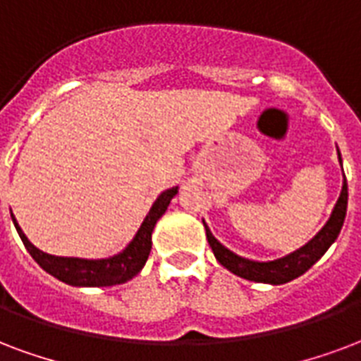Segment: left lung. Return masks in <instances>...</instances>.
Instances as JSON below:
<instances>
[{"instance_id":"1","label":"left lung","mask_w":361,"mask_h":361,"mask_svg":"<svg viewBox=\"0 0 361 361\" xmlns=\"http://www.w3.org/2000/svg\"><path fill=\"white\" fill-rule=\"evenodd\" d=\"M338 161H341V154H338ZM341 167H343V161H341ZM346 203H348V186H346L345 178L341 196H338L337 203H335V209H333L329 221L325 222L324 228L319 230L318 234L314 235L306 245H302V247L293 251V253L281 257V259H276V261L259 262L243 259L240 255L232 253L230 249L224 247L215 235L211 234V230L207 228L205 222H203V226H205L207 242H209L211 249L215 253L216 261L221 262L226 270H230L235 276H240L243 280L280 286V283H287V281L302 276L308 268L312 267L314 262L322 259V255L337 240L338 232L343 228V222H345Z\"/></svg>"}]
</instances>
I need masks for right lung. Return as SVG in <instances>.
I'll return each instance as SVG.
<instances>
[{"label":"right lung","mask_w":361,"mask_h":361,"mask_svg":"<svg viewBox=\"0 0 361 361\" xmlns=\"http://www.w3.org/2000/svg\"><path fill=\"white\" fill-rule=\"evenodd\" d=\"M177 192V186L161 192L152 205V209L148 211L142 224H140L139 232L133 238V242L121 253L114 255L110 259H78V257H55V255L43 253L36 245L30 243V240L20 230L15 219H13V222H15V228L23 240L24 247L28 249V253L32 255V259L45 272L55 276L56 280L75 287L118 286V283H126L127 280L135 278L142 270V267L148 261V255H150L154 226L159 221V216L167 211L171 200L175 197Z\"/></svg>","instance_id":"1"}]
</instances>
